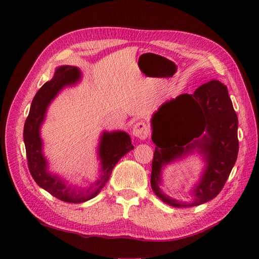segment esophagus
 <instances>
[{"instance_id": "obj_1", "label": "esophagus", "mask_w": 259, "mask_h": 259, "mask_svg": "<svg viewBox=\"0 0 259 259\" xmlns=\"http://www.w3.org/2000/svg\"><path fill=\"white\" fill-rule=\"evenodd\" d=\"M132 133L133 135L137 137L138 139H146L148 138L149 135H150V128H149L146 122L139 121L134 125V126H133Z\"/></svg>"}]
</instances>
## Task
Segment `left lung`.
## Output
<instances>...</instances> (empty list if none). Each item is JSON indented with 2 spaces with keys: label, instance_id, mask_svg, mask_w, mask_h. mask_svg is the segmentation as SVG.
<instances>
[{
  "label": "left lung",
  "instance_id": "8db88e82",
  "mask_svg": "<svg viewBox=\"0 0 259 259\" xmlns=\"http://www.w3.org/2000/svg\"><path fill=\"white\" fill-rule=\"evenodd\" d=\"M151 123L152 142L156 145L151 171L153 192L175 207L200 205L217 197L239 152L238 116L226 85L213 80L201 85L191 95L183 94L167 101L154 113ZM204 130L207 134L202 136ZM194 147L205 153L208 163L194 191L195 199L190 203L171 199L159 188L160 168Z\"/></svg>",
  "mask_w": 259,
  "mask_h": 259
}]
</instances>
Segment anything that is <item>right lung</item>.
Segmentation results:
<instances>
[{
    "label": "right lung",
    "instance_id": "1",
    "mask_svg": "<svg viewBox=\"0 0 259 259\" xmlns=\"http://www.w3.org/2000/svg\"><path fill=\"white\" fill-rule=\"evenodd\" d=\"M80 70L75 67H59L54 77L46 82L37 91L31 104V108L23 127L28 167L35 183L50 192L55 198L68 203H82L93 199L101 190L115 164L123 155L134 149L131 137L124 132L104 133L99 146V158L101 160L100 178L88 189H77L66 186L64 182L48 171V162L42 153V140L40 126L44 120L46 109L53 98L66 85H71L80 80Z\"/></svg>",
    "mask_w": 259,
    "mask_h": 259
}]
</instances>
